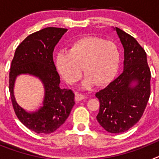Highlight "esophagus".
<instances>
[{
  "label": "esophagus",
  "mask_w": 159,
  "mask_h": 159,
  "mask_svg": "<svg viewBox=\"0 0 159 159\" xmlns=\"http://www.w3.org/2000/svg\"><path fill=\"white\" fill-rule=\"evenodd\" d=\"M85 99V97L83 95L81 94H78V93H75V99L76 102H80V101L83 100V99Z\"/></svg>",
  "instance_id": "obj_1"
}]
</instances>
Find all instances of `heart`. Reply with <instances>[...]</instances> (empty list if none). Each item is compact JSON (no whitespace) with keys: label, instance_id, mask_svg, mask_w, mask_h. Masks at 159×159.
<instances>
[{"label":"heart","instance_id":"obj_1","mask_svg":"<svg viewBox=\"0 0 159 159\" xmlns=\"http://www.w3.org/2000/svg\"><path fill=\"white\" fill-rule=\"evenodd\" d=\"M120 52L116 43L104 39L88 36L76 40L69 52H60L56 65L60 75L70 84L80 79L83 68L86 75L83 88L107 84L113 80L120 64Z\"/></svg>","mask_w":159,"mask_h":159}]
</instances>
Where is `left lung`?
Instances as JSON below:
<instances>
[{
	"mask_svg": "<svg viewBox=\"0 0 159 159\" xmlns=\"http://www.w3.org/2000/svg\"><path fill=\"white\" fill-rule=\"evenodd\" d=\"M116 31L124 49L123 71L104 89L95 94L99 100L97 121L107 132L119 134L139 122L151 95V70L147 53L133 36Z\"/></svg>",
	"mask_w": 159,
	"mask_h": 159,
	"instance_id": "8db88e82",
	"label": "left lung"
}]
</instances>
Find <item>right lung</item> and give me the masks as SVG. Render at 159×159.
<instances>
[{"label": "right lung", "instance_id": "add662e5", "mask_svg": "<svg viewBox=\"0 0 159 159\" xmlns=\"http://www.w3.org/2000/svg\"><path fill=\"white\" fill-rule=\"evenodd\" d=\"M67 31L48 27L29 35L16 48L9 72V92L14 111L27 128L37 134H50L61 127L75 105L71 90L60 87V79L53 62L54 48ZM29 75L42 81L45 89L42 106L35 112H27L14 96L16 79Z\"/></svg>", "mask_w": 159, "mask_h": 159}]
</instances>
